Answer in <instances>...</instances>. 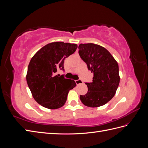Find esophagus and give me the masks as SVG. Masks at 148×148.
<instances>
[{"label":"esophagus","mask_w":148,"mask_h":148,"mask_svg":"<svg viewBox=\"0 0 148 148\" xmlns=\"http://www.w3.org/2000/svg\"><path fill=\"white\" fill-rule=\"evenodd\" d=\"M75 83H76V84H77V85H78L79 84H82L83 83V81H82V79H78V80H76Z\"/></svg>","instance_id":"34e87169"}]
</instances>
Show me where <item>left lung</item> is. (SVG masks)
Wrapping results in <instances>:
<instances>
[{
  "label": "left lung",
  "instance_id": "left-lung-1",
  "mask_svg": "<svg viewBox=\"0 0 148 148\" xmlns=\"http://www.w3.org/2000/svg\"><path fill=\"white\" fill-rule=\"evenodd\" d=\"M79 55L93 73L92 82L86 83L88 92L80 95V100L88 107L106 104L115 95L120 83L119 65L104 47L93 43L80 44Z\"/></svg>",
  "mask_w": 148,
  "mask_h": 148
}]
</instances>
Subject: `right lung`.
Masks as SVG:
<instances>
[{"mask_svg": "<svg viewBox=\"0 0 148 148\" xmlns=\"http://www.w3.org/2000/svg\"><path fill=\"white\" fill-rule=\"evenodd\" d=\"M77 44L53 42L46 44L31 58L26 73V82L34 100L49 109L63 106L70 89L77 84L74 80L56 75L64 70L67 58L76 51Z\"/></svg>", "mask_w": 148, "mask_h": 148, "instance_id": "right-lung-1", "label": "right lung"}]
</instances>
